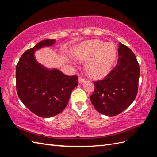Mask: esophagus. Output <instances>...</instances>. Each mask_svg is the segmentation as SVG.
Listing matches in <instances>:
<instances>
[{"mask_svg":"<svg viewBox=\"0 0 157 157\" xmlns=\"http://www.w3.org/2000/svg\"><path fill=\"white\" fill-rule=\"evenodd\" d=\"M84 81H85L84 78L81 77V76H79V77H78V82H79V83H82Z\"/></svg>","mask_w":157,"mask_h":157,"instance_id":"esophagus-1","label":"esophagus"}]
</instances>
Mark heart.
<instances>
[{
  "label": "heart",
  "instance_id": "1",
  "mask_svg": "<svg viewBox=\"0 0 157 157\" xmlns=\"http://www.w3.org/2000/svg\"><path fill=\"white\" fill-rule=\"evenodd\" d=\"M73 57L86 61L88 73L94 78H101L108 74L115 62L117 48L113 42H104L98 39L84 42L75 47Z\"/></svg>",
  "mask_w": 157,
  "mask_h": 157
}]
</instances>
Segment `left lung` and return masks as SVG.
<instances>
[{"label": "left lung", "mask_w": 157, "mask_h": 157, "mask_svg": "<svg viewBox=\"0 0 157 157\" xmlns=\"http://www.w3.org/2000/svg\"><path fill=\"white\" fill-rule=\"evenodd\" d=\"M117 65L103 80L94 81L90 96L94 108L107 116H116L134 101L138 90L140 66L128 46L119 43Z\"/></svg>", "instance_id": "8db88e82"}]
</instances>
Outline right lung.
Masks as SVG:
<instances>
[{"label":"right lung","mask_w":157,"mask_h":157,"mask_svg":"<svg viewBox=\"0 0 157 157\" xmlns=\"http://www.w3.org/2000/svg\"><path fill=\"white\" fill-rule=\"evenodd\" d=\"M54 39L38 43L22 54L16 65V90L24 105L36 115L47 118L58 115L67 105L72 90L77 86V75L67 76L58 69H48L36 61L35 52L53 45Z\"/></svg>","instance_id":"obj_1"}]
</instances>
